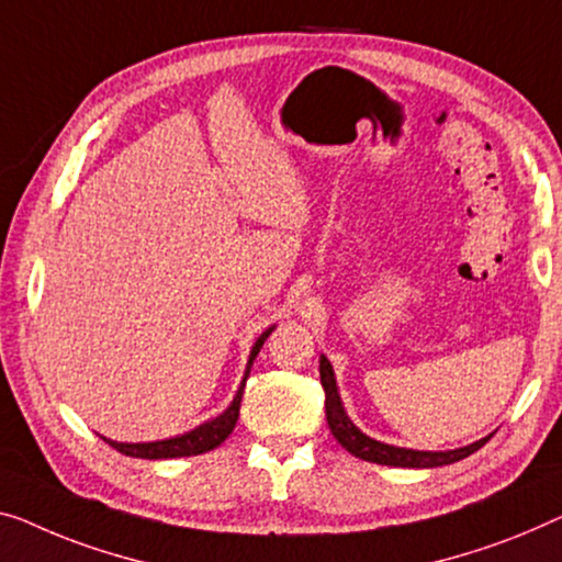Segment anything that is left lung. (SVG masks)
Segmentation results:
<instances>
[{"label": "left lung", "instance_id": "1", "mask_svg": "<svg viewBox=\"0 0 562 562\" xmlns=\"http://www.w3.org/2000/svg\"><path fill=\"white\" fill-rule=\"evenodd\" d=\"M321 383L325 391V416H328V426L333 437L342 443V449H348L350 454L358 459H366V462L373 464H386V467H414V469H429V467H443L454 464L459 459L474 454L476 449H482L490 437L480 441L469 443V447L454 449V451H414V449H401L391 447V443L375 441L358 429V426L350 422L348 414L342 412L338 386H335L333 366L328 358H321Z\"/></svg>", "mask_w": 562, "mask_h": 562}]
</instances>
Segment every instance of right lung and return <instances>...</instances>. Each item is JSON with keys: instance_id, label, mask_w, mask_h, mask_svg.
<instances>
[{"instance_id": "add662e5", "label": "right lung", "mask_w": 562, "mask_h": 562, "mask_svg": "<svg viewBox=\"0 0 562 562\" xmlns=\"http://www.w3.org/2000/svg\"><path fill=\"white\" fill-rule=\"evenodd\" d=\"M272 333V328L262 333L255 342L252 353H249V363H247V373L245 379H241V386L237 391V396H234L232 406L224 412L222 416L212 418V422L196 426L194 431L189 434H181V437H173V439H164V441H148V443H119V441H111V439H103L105 443H111L113 449H119L121 454L125 457H136V459H173V457H194V454H204V451H212L220 447V443L229 437L234 431V426H237V418H239V406H241V393H245V383H247V375H249V368H252L255 358L259 353V348H262V342L267 340V335Z\"/></svg>"}]
</instances>
